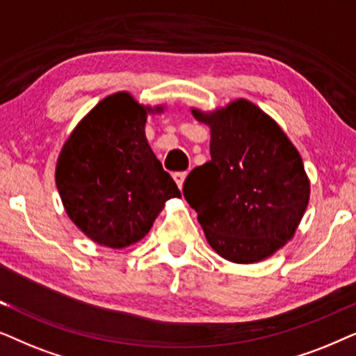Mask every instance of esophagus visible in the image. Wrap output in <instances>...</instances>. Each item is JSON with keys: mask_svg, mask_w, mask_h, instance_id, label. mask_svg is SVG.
I'll use <instances>...</instances> for the list:
<instances>
[{"mask_svg": "<svg viewBox=\"0 0 356 356\" xmlns=\"http://www.w3.org/2000/svg\"><path fill=\"white\" fill-rule=\"evenodd\" d=\"M186 177H187V172H186V170H182V172H175V174H174V181L177 182L179 188H182V186H184V181H186Z\"/></svg>", "mask_w": 356, "mask_h": 356, "instance_id": "34e87169", "label": "esophagus"}]
</instances>
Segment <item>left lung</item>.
Here are the masks:
<instances>
[{
	"label": "left lung",
	"mask_w": 356,
	"mask_h": 356,
	"mask_svg": "<svg viewBox=\"0 0 356 356\" xmlns=\"http://www.w3.org/2000/svg\"><path fill=\"white\" fill-rule=\"evenodd\" d=\"M211 130V159L184 182L208 244L236 264L264 260L295 234L309 181L298 149L273 118L238 99L225 108L192 111Z\"/></svg>",
	"instance_id": "1"
}]
</instances>
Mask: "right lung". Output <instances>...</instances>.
<instances>
[{
	"instance_id": "obj_1",
	"label": "right lung",
	"mask_w": 356,
	"mask_h": 356,
	"mask_svg": "<svg viewBox=\"0 0 356 356\" xmlns=\"http://www.w3.org/2000/svg\"><path fill=\"white\" fill-rule=\"evenodd\" d=\"M149 111L129 92L106 97L78 123L56 163V188L71 221L107 248L138 243L164 203L181 197L146 141Z\"/></svg>"
}]
</instances>
